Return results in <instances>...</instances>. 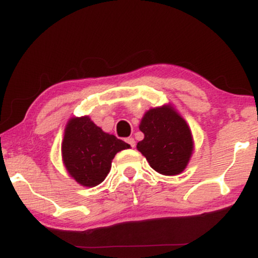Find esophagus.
<instances>
[{
  "instance_id": "34e87169",
  "label": "esophagus",
  "mask_w": 258,
  "mask_h": 258,
  "mask_svg": "<svg viewBox=\"0 0 258 258\" xmlns=\"http://www.w3.org/2000/svg\"><path fill=\"white\" fill-rule=\"evenodd\" d=\"M126 142H127V143H128L130 146H131L132 148H135V147H136V141H135V139H133L132 137L127 138V139H126Z\"/></svg>"
}]
</instances>
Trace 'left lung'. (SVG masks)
Segmentation results:
<instances>
[{
	"label": "left lung",
	"instance_id": "left-lung-1",
	"mask_svg": "<svg viewBox=\"0 0 258 258\" xmlns=\"http://www.w3.org/2000/svg\"><path fill=\"white\" fill-rule=\"evenodd\" d=\"M144 133L137 149L150 167L165 176H176L185 170L193 155L194 141L186 121L168 103L146 111L139 123Z\"/></svg>",
	"mask_w": 258,
	"mask_h": 258
}]
</instances>
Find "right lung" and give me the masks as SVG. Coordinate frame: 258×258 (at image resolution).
<instances>
[{
    "label": "right lung",
    "instance_id": "add662e5",
    "mask_svg": "<svg viewBox=\"0 0 258 258\" xmlns=\"http://www.w3.org/2000/svg\"><path fill=\"white\" fill-rule=\"evenodd\" d=\"M128 148L130 144L104 132L85 115L68 121L61 158L69 176L79 184L92 188L108 176L115 155Z\"/></svg>",
    "mask_w": 258,
    "mask_h": 258
}]
</instances>
